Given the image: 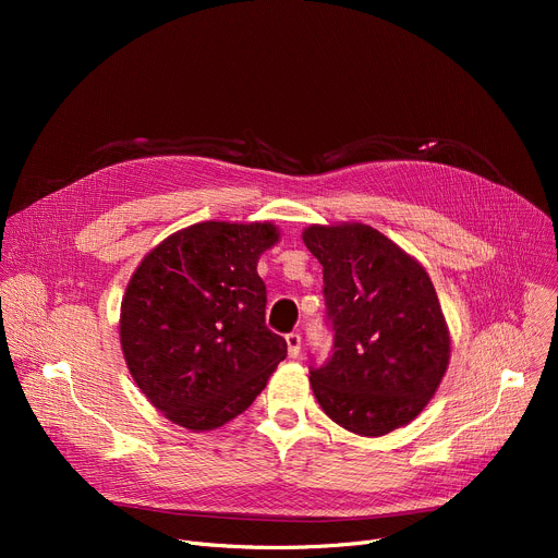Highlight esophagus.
I'll return each instance as SVG.
<instances>
[{
  "instance_id": "esophagus-1",
  "label": "esophagus",
  "mask_w": 558,
  "mask_h": 558,
  "mask_svg": "<svg viewBox=\"0 0 558 558\" xmlns=\"http://www.w3.org/2000/svg\"><path fill=\"white\" fill-rule=\"evenodd\" d=\"M284 341H287V353H289V357L296 360V357L301 355V335H299V332H289V335L284 337Z\"/></svg>"
}]
</instances>
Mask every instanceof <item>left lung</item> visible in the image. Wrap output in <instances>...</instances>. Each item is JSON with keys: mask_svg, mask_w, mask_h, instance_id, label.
I'll return each instance as SVG.
<instances>
[{"mask_svg": "<svg viewBox=\"0 0 558 558\" xmlns=\"http://www.w3.org/2000/svg\"><path fill=\"white\" fill-rule=\"evenodd\" d=\"M324 267L332 357L310 371L320 409L343 429L385 436L412 423L450 364V332L423 264L366 223H312Z\"/></svg>", "mask_w": 558, "mask_h": 558, "instance_id": "8db88e82", "label": "left lung"}]
</instances>
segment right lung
Returning <instances> with one entry per match:
<instances>
[{
    "instance_id": "add662e5",
    "label": "right lung",
    "mask_w": 558,
    "mask_h": 558,
    "mask_svg": "<svg viewBox=\"0 0 558 558\" xmlns=\"http://www.w3.org/2000/svg\"><path fill=\"white\" fill-rule=\"evenodd\" d=\"M280 240L271 221H201L142 257L122 299L120 341L137 389L192 432L253 404L287 341L264 326L257 259Z\"/></svg>"
}]
</instances>
